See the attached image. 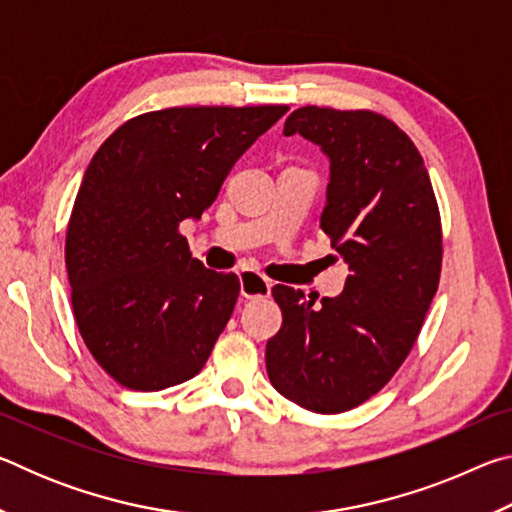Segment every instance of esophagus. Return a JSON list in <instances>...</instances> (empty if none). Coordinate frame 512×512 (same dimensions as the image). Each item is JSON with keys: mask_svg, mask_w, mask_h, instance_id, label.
<instances>
[{"mask_svg": "<svg viewBox=\"0 0 512 512\" xmlns=\"http://www.w3.org/2000/svg\"><path fill=\"white\" fill-rule=\"evenodd\" d=\"M239 284L241 296L244 298H264L271 293V280H266L262 273L253 271V268H241L239 271Z\"/></svg>", "mask_w": 512, "mask_h": 512, "instance_id": "34e87169", "label": "esophagus"}]
</instances>
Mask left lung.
Listing matches in <instances>:
<instances>
[{"label": "left lung", "mask_w": 512, "mask_h": 512, "mask_svg": "<svg viewBox=\"0 0 512 512\" xmlns=\"http://www.w3.org/2000/svg\"><path fill=\"white\" fill-rule=\"evenodd\" d=\"M284 135L329 160L320 228L350 275L320 307L273 287L282 327L266 343V370L302 409L341 413L381 391L418 339L440 280V214L422 155L391 119L307 106L287 117Z\"/></svg>", "instance_id": "8db88e82"}]
</instances>
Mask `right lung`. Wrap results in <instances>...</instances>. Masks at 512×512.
Segmentation results:
<instances>
[{"label":"right lung","mask_w":512,"mask_h":512,"mask_svg":"<svg viewBox=\"0 0 512 512\" xmlns=\"http://www.w3.org/2000/svg\"><path fill=\"white\" fill-rule=\"evenodd\" d=\"M287 110L146 112L94 153L65 264L83 341L121 386L164 391L205 366L235 309L239 277L192 257L178 225L201 219L235 162Z\"/></svg>","instance_id":"right-lung-1"}]
</instances>
